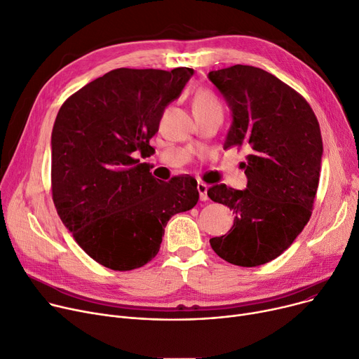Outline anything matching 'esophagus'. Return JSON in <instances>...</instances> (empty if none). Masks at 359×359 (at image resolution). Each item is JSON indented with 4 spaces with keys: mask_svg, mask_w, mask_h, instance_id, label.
<instances>
[{
    "mask_svg": "<svg viewBox=\"0 0 359 359\" xmlns=\"http://www.w3.org/2000/svg\"><path fill=\"white\" fill-rule=\"evenodd\" d=\"M197 189H198V194H200V200L201 201H207V189H208V187H207V184H204V182H198L197 184Z\"/></svg>",
    "mask_w": 359,
    "mask_h": 359,
    "instance_id": "34e87169",
    "label": "esophagus"
}]
</instances>
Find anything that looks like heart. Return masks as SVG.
<instances>
[{
	"mask_svg": "<svg viewBox=\"0 0 359 359\" xmlns=\"http://www.w3.org/2000/svg\"><path fill=\"white\" fill-rule=\"evenodd\" d=\"M207 105H219V104H217V100L215 98L213 94H210L207 91L198 93L196 100H194V109L207 107Z\"/></svg>",
	"mask_w": 359,
	"mask_h": 359,
	"instance_id": "heart-1",
	"label": "heart"
}]
</instances>
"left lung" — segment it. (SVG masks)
Instances as JSON below:
<instances>
[{"instance_id":"obj_1","label":"left lung","mask_w":359,"mask_h":359,"mask_svg":"<svg viewBox=\"0 0 359 359\" xmlns=\"http://www.w3.org/2000/svg\"><path fill=\"white\" fill-rule=\"evenodd\" d=\"M231 111L223 147L246 146L248 184L215 185L207 196L233 210V226L210 239L216 254L239 266L280 257L307 224L318 193L323 143L309 102L272 74L249 65L208 72Z\"/></svg>"}]
</instances>
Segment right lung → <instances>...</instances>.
<instances>
[{"label":"right lung","instance_id":"add662e5","mask_svg":"<svg viewBox=\"0 0 359 359\" xmlns=\"http://www.w3.org/2000/svg\"><path fill=\"white\" fill-rule=\"evenodd\" d=\"M191 68H118L71 95L52 130V196L76 243L114 271L156 257L174 215L198 201L189 175L161 182L133 156L149 154L163 110L193 76Z\"/></svg>","mask_w":359,"mask_h":359}]
</instances>
